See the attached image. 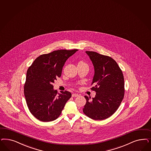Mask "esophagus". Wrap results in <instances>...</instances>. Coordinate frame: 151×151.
<instances>
[{"instance_id":"1","label":"esophagus","mask_w":151,"mask_h":151,"mask_svg":"<svg viewBox=\"0 0 151 151\" xmlns=\"http://www.w3.org/2000/svg\"><path fill=\"white\" fill-rule=\"evenodd\" d=\"M72 97H78L79 96V95H78V94H76V93H73L72 94Z\"/></svg>"}]
</instances>
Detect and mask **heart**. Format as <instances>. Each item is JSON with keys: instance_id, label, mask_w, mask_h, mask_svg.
Instances as JSON below:
<instances>
[{"instance_id": "b5f03b06", "label": "heart", "mask_w": 151, "mask_h": 151, "mask_svg": "<svg viewBox=\"0 0 151 151\" xmlns=\"http://www.w3.org/2000/svg\"><path fill=\"white\" fill-rule=\"evenodd\" d=\"M78 64H83V65H87L84 62H80Z\"/></svg>"}]
</instances>
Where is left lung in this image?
<instances>
[{
    "label": "left lung",
    "instance_id": "left-lung-1",
    "mask_svg": "<svg viewBox=\"0 0 151 151\" xmlns=\"http://www.w3.org/2000/svg\"><path fill=\"white\" fill-rule=\"evenodd\" d=\"M94 69L91 89L96 91L95 97L87 102L83 113L94 120L111 117L119 107L124 97V82L121 69L111 57L95 52L86 51Z\"/></svg>",
    "mask_w": 151,
    "mask_h": 151
}]
</instances>
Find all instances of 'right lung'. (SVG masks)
<instances>
[{
	"mask_svg": "<svg viewBox=\"0 0 151 151\" xmlns=\"http://www.w3.org/2000/svg\"><path fill=\"white\" fill-rule=\"evenodd\" d=\"M78 50H58L35 59L27 72L25 98L30 113L42 122H50L60 115L71 93L53 89V83L60 77L66 60Z\"/></svg>",
	"mask_w": 151,
	"mask_h": 151,
	"instance_id": "obj_1",
	"label": "right lung"
}]
</instances>
